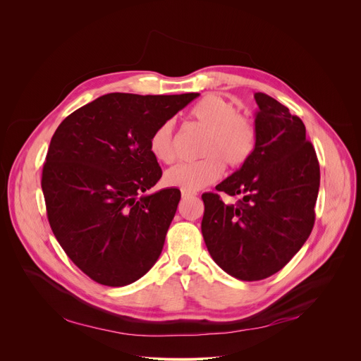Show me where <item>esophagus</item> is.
Returning <instances> with one entry per match:
<instances>
[{
	"label": "esophagus",
	"instance_id": "obj_1",
	"mask_svg": "<svg viewBox=\"0 0 361 361\" xmlns=\"http://www.w3.org/2000/svg\"><path fill=\"white\" fill-rule=\"evenodd\" d=\"M192 196H193V193H187V192H183V193H181L183 200H185V199H188V197H192Z\"/></svg>",
	"mask_w": 361,
	"mask_h": 361
}]
</instances>
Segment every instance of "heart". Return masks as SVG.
Returning a JSON list of instances; mask_svg holds the SVG:
<instances>
[{"instance_id": "b5f03b06", "label": "heart", "mask_w": 361, "mask_h": 361, "mask_svg": "<svg viewBox=\"0 0 361 361\" xmlns=\"http://www.w3.org/2000/svg\"><path fill=\"white\" fill-rule=\"evenodd\" d=\"M190 118L206 128L202 142V159L169 168L165 184L195 193L214 184L222 174L224 164L238 168L253 154L257 130L255 121L238 112L237 105L216 93H207L190 109ZM149 152L158 162L171 164L176 159L173 123L159 124L149 137Z\"/></svg>"}]
</instances>
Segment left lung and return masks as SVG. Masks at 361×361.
I'll return each instance as SVG.
<instances>
[{
	"label": "left lung",
	"instance_id": "1",
	"mask_svg": "<svg viewBox=\"0 0 361 361\" xmlns=\"http://www.w3.org/2000/svg\"><path fill=\"white\" fill-rule=\"evenodd\" d=\"M255 99L253 154L216 185L241 199L226 204L216 193L202 195L206 247L221 269L241 281L276 274L302 247L314 225L320 183L302 121L267 93H255Z\"/></svg>",
	"mask_w": 361,
	"mask_h": 361
}]
</instances>
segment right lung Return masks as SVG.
Masks as SVG:
<instances>
[{"instance_id": "1", "label": "right lung", "mask_w": 361, "mask_h": 361, "mask_svg": "<svg viewBox=\"0 0 361 361\" xmlns=\"http://www.w3.org/2000/svg\"><path fill=\"white\" fill-rule=\"evenodd\" d=\"M199 93H108L75 109L51 139L42 192L51 230L94 282L124 287L158 260L180 190L154 187L162 169L149 137Z\"/></svg>"}]
</instances>
